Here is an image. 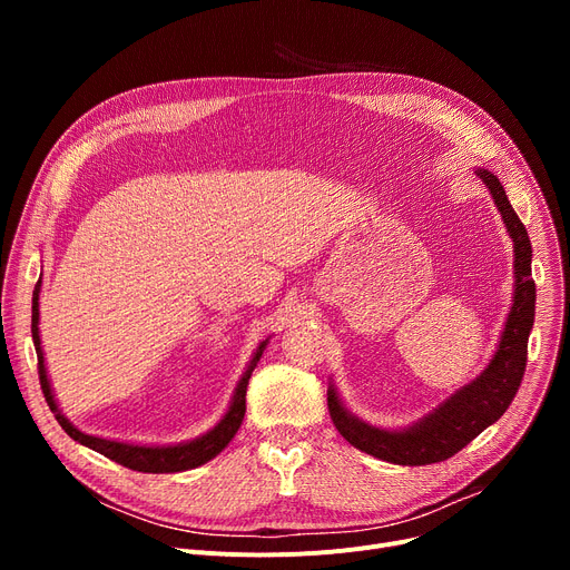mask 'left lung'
<instances>
[{"label":"left lung","mask_w":570,"mask_h":570,"mask_svg":"<svg viewBox=\"0 0 570 570\" xmlns=\"http://www.w3.org/2000/svg\"><path fill=\"white\" fill-rule=\"evenodd\" d=\"M478 175L490 189L515 245V301L511 314H508L499 348L488 370L409 430L387 432L365 425L342 406L335 387L327 391V409H331L337 432L357 451L379 460L421 466L453 458L485 428L499 421L505 409L511 406L522 383L527 367V344L535 314L531 239L511 200H508L499 177L490 170H478Z\"/></svg>","instance_id":"1"}]
</instances>
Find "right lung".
<instances>
[{
    "mask_svg": "<svg viewBox=\"0 0 570 570\" xmlns=\"http://www.w3.org/2000/svg\"><path fill=\"white\" fill-rule=\"evenodd\" d=\"M39 291H41V279L35 286V295H32V340H35V348H37V361H39V381H41V391L43 397L50 406V411L55 413L57 423L62 425V430L78 443L92 448V451L101 453L104 458L122 464L127 469L134 471H142V473H175V471H187V469H196L200 464H205L207 460H213L215 455H219L224 448L228 445V441L235 436V432L243 425V417L247 411V385H249V376L256 367V363L261 361L265 342L256 348L252 363L247 367V372L239 379L235 395L230 402L228 413L222 417V423L209 430L207 434L189 441V443H177V445H134V443H119V441H108V439H99V436H89L82 434L80 430H76L67 417L59 413L52 391H50V381L46 374V365H43V351H41V340H39Z\"/></svg>",
    "mask_w": 570,
    "mask_h": 570,
    "instance_id": "right-lung-1",
    "label": "right lung"
}]
</instances>
